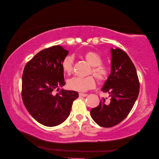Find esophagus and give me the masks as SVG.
<instances>
[{
	"instance_id": "34e87169",
	"label": "esophagus",
	"mask_w": 159,
	"mask_h": 159,
	"mask_svg": "<svg viewBox=\"0 0 159 159\" xmlns=\"http://www.w3.org/2000/svg\"><path fill=\"white\" fill-rule=\"evenodd\" d=\"M79 95H80V97H85L87 96V93H80Z\"/></svg>"
}]
</instances>
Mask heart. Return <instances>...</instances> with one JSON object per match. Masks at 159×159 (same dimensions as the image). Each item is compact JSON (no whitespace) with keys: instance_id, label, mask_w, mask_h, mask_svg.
<instances>
[{"instance_id":"b5f03b06","label":"heart","mask_w":159,"mask_h":159,"mask_svg":"<svg viewBox=\"0 0 159 159\" xmlns=\"http://www.w3.org/2000/svg\"><path fill=\"white\" fill-rule=\"evenodd\" d=\"M84 57L92 66V72L98 80H104L108 77L109 70L106 66L101 65L102 59L98 53L93 51L86 52ZM73 57L66 56L62 62V69L67 75H70L73 70ZM95 85V80L93 76L85 77H74L67 80V87L68 89L77 92H86L92 89Z\"/></svg>"}]
</instances>
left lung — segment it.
<instances>
[{
	"label": "left lung",
	"instance_id": "8db88e82",
	"mask_svg": "<svg viewBox=\"0 0 159 159\" xmlns=\"http://www.w3.org/2000/svg\"><path fill=\"white\" fill-rule=\"evenodd\" d=\"M111 74L101 88L109 98H103L92 108L91 116L96 123L111 127L120 123L132 110L138 97L139 82L133 62L121 49L111 48Z\"/></svg>",
	"mask_w": 159,
	"mask_h": 159
}]
</instances>
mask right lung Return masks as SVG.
<instances>
[{
  "label": "right lung",
  "mask_w": 159,
  "mask_h": 159,
  "mask_svg": "<svg viewBox=\"0 0 159 159\" xmlns=\"http://www.w3.org/2000/svg\"><path fill=\"white\" fill-rule=\"evenodd\" d=\"M69 51L61 46L45 48L36 54L25 67L22 97L30 115L47 127L61 124L69 116L72 102L79 97L75 91L62 89L66 84L62 62Z\"/></svg>",
  "instance_id": "1"
}]
</instances>
